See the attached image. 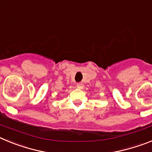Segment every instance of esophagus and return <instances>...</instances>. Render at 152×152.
<instances>
[{"label":"esophagus","mask_w":152,"mask_h":152,"mask_svg":"<svg viewBox=\"0 0 152 152\" xmlns=\"http://www.w3.org/2000/svg\"><path fill=\"white\" fill-rule=\"evenodd\" d=\"M84 87V84H82V83H77V88H79V89H83Z\"/></svg>","instance_id":"obj_1"}]
</instances>
